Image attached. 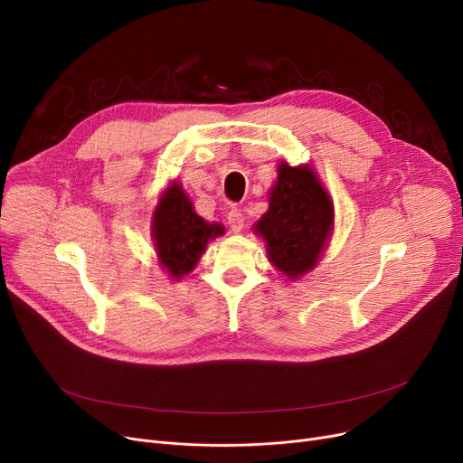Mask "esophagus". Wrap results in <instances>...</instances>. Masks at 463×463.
I'll use <instances>...</instances> for the list:
<instances>
[{
  "label": "esophagus",
  "mask_w": 463,
  "mask_h": 463,
  "mask_svg": "<svg viewBox=\"0 0 463 463\" xmlns=\"http://www.w3.org/2000/svg\"><path fill=\"white\" fill-rule=\"evenodd\" d=\"M227 223H229V229L238 234L241 232V229H244V213H241L240 210H231L229 212V217H227Z\"/></svg>",
  "instance_id": "obj_1"
}]
</instances>
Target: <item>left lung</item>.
Listing matches in <instances>:
<instances>
[{"label":"left lung","mask_w":463,"mask_h":463,"mask_svg":"<svg viewBox=\"0 0 463 463\" xmlns=\"http://www.w3.org/2000/svg\"><path fill=\"white\" fill-rule=\"evenodd\" d=\"M334 203L311 165H278L269 210L253 225L272 266L290 281L309 274L334 232Z\"/></svg>","instance_id":"8db88e82"}]
</instances>
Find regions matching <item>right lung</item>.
Instances as JSON below:
<instances>
[{
    "mask_svg": "<svg viewBox=\"0 0 463 463\" xmlns=\"http://www.w3.org/2000/svg\"><path fill=\"white\" fill-rule=\"evenodd\" d=\"M150 223L157 260L173 281L191 274L208 241L225 232L223 225L208 223L194 212L191 199L176 180L161 191Z\"/></svg>",
    "mask_w": 463,
    "mask_h": 463,
    "instance_id": "1",
    "label": "right lung"
}]
</instances>
